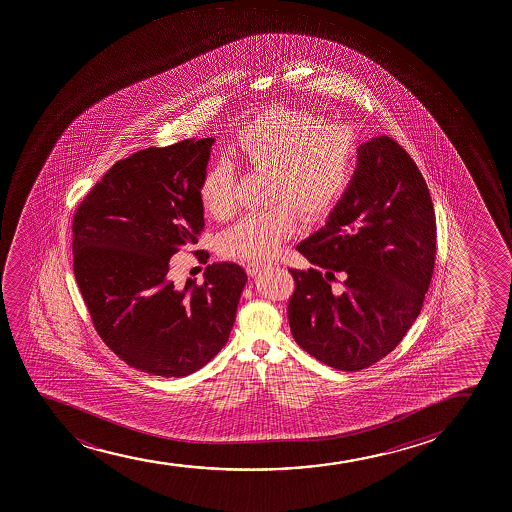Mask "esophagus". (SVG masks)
Instances as JSON below:
<instances>
[{
    "mask_svg": "<svg viewBox=\"0 0 512 512\" xmlns=\"http://www.w3.org/2000/svg\"><path fill=\"white\" fill-rule=\"evenodd\" d=\"M267 267V264H264V262H250V264L247 265V272L250 274V276H259L260 272Z\"/></svg>",
    "mask_w": 512,
    "mask_h": 512,
    "instance_id": "1",
    "label": "esophagus"
}]
</instances>
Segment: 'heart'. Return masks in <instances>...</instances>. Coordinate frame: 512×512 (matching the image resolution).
<instances>
[{"label":"heart","mask_w":512,"mask_h":512,"mask_svg":"<svg viewBox=\"0 0 512 512\" xmlns=\"http://www.w3.org/2000/svg\"><path fill=\"white\" fill-rule=\"evenodd\" d=\"M230 153L252 172L269 173V201L286 202L238 219L221 233L219 252L240 260L270 259L296 233L299 216H327L356 177L359 148L351 131L332 127L306 110L274 107L236 133ZM199 197L214 218L235 209V175L228 163L207 168Z\"/></svg>","instance_id":"obj_1"}]
</instances>
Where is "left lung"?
Segmentation results:
<instances>
[{
	"mask_svg": "<svg viewBox=\"0 0 512 512\" xmlns=\"http://www.w3.org/2000/svg\"><path fill=\"white\" fill-rule=\"evenodd\" d=\"M296 250L313 264L289 269L296 282L289 327L298 345L339 371L390 354L419 316L436 259L431 194L407 151L388 136L361 144L351 187ZM337 271L344 290L329 284Z\"/></svg>",
	"mask_w": 512,
	"mask_h": 512,
	"instance_id": "1",
	"label": "left lung"
}]
</instances>
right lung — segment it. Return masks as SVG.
Here are the masks:
<instances>
[{"label":"right lung","mask_w":512,"mask_h":512,"mask_svg":"<svg viewBox=\"0 0 512 512\" xmlns=\"http://www.w3.org/2000/svg\"><path fill=\"white\" fill-rule=\"evenodd\" d=\"M214 138L146 148L117 161L73 219L75 277L93 325L141 373L182 378L230 339L247 272L207 265L204 282L168 279L170 259L204 230L199 182Z\"/></svg>","instance_id":"right-lung-1"}]
</instances>
